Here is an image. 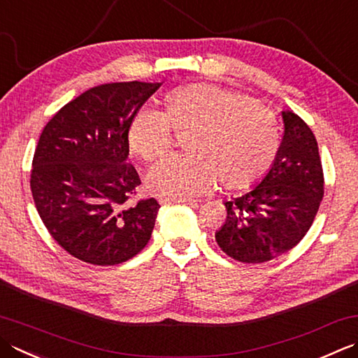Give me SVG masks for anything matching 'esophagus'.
<instances>
[{
	"label": "esophagus",
	"mask_w": 358,
	"mask_h": 358,
	"mask_svg": "<svg viewBox=\"0 0 358 358\" xmlns=\"http://www.w3.org/2000/svg\"><path fill=\"white\" fill-rule=\"evenodd\" d=\"M161 205H169V203H186V205L195 208L199 205L197 200H192V199H173V197H161L159 199Z\"/></svg>",
	"instance_id": "34e87169"
}]
</instances>
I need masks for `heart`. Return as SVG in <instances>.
<instances>
[{
	"instance_id": "b5f03b06",
	"label": "heart",
	"mask_w": 358,
	"mask_h": 358,
	"mask_svg": "<svg viewBox=\"0 0 358 358\" xmlns=\"http://www.w3.org/2000/svg\"><path fill=\"white\" fill-rule=\"evenodd\" d=\"M185 133L189 153L153 166L147 187L164 197H194L217 178L228 189H243L262 177L276 157V117L250 97L209 83H189L166 96L163 110H139L127 139L131 152L150 163L171 149L172 131Z\"/></svg>"
}]
</instances>
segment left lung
Listing matches in <instances>:
<instances>
[{"label": "left lung", "mask_w": 358, "mask_h": 358, "mask_svg": "<svg viewBox=\"0 0 358 358\" xmlns=\"http://www.w3.org/2000/svg\"><path fill=\"white\" fill-rule=\"evenodd\" d=\"M284 136L268 172L257 185L227 201V220L215 233L223 253L245 264L281 256L310 229L324 195L318 144L293 111H282Z\"/></svg>", "instance_id": "obj_1"}]
</instances>
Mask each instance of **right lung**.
I'll return each instance as SVG.
<instances>
[{"label":"right lung","instance_id":"1","mask_svg":"<svg viewBox=\"0 0 358 358\" xmlns=\"http://www.w3.org/2000/svg\"><path fill=\"white\" fill-rule=\"evenodd\" d=\"M161 83L119 82L90 88L46 124L34 153L31 191L49 234L93 265L129 261L150 241L159 205H129L141 185L127 163L131 117Z\"/></svg>","mask_w":358,"mask_h":358}]
</instances>
